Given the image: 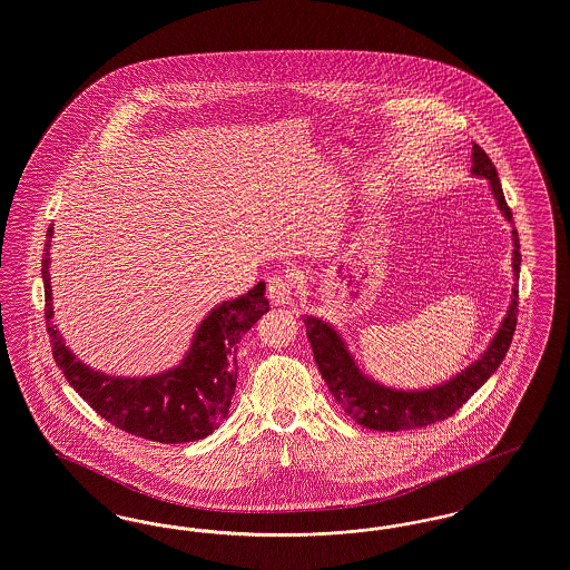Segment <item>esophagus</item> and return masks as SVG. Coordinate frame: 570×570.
<instances>
[{"mask_svg":"<svg viewBox=\"0 0 570 570\" xmlns=\"http://www.w3.org/2000/svg\"><path fill=\"white\" fill-rule=\"evenodd\" d=\"M293 291H295L293 279L286 277V275H275V277L269 279V284H267V297H269L273 305H286V303H291Z\"/></svg>","mask_w":570,"mask_h":570,"instance_id":"obj_1","label":"esophagus"}]
</instances>
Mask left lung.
<instances>
[{"label": "left lung", "mask_w": 570, "mask_h": 570, "mask_svg": "<svg viewBox=\"0 0 570 570\" xmlns=\"http://www.w3.org/2000/svg\"><path fill=\"white\" fill-rule=\"evenodd\" d=\"M472 177L488 179L491 194L500 214L513 224V214L504 200V191L498 179V170L489 160L488 154L474 142L472 145ZM513 233V295L507 307V316L491 337L488 348L468 367H463L453 379L444 380L428 389H395L367 376L354 354L348 351V342L342 333L326 323L325 318L307 316L303 318L307 328V340L312 344L316 365L325 379L326 386L342 410L353 416L358 425L376 432H400L432 425L435 421L449 419L460 410L500 367L509 346L513 342L517 325V298H519V235Z\"/></svg>", "instance_id": "obj_1"}]
</instances>
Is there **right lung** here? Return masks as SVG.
Masks as SVG:
<instances>
[{
  "mask_svg": "<svg viewBox=\"0 0 570 570\" xmlns=\"http://www.w3.org/2000/svg\"><path fill=\"white\" fill-rule=\"evenodd\" d=\"M51 237L47 230L42 282L45 316L57 367L70 386L102 419L128 434L164 444L194 442L214 434L228 416L237 386V344L269 312L265 282L230 301H222L200 321L184 358L154 376H115L82 363L66 346L53 323Z\"/></svg>",
  "mask_w": 570,
  "mask_h": 570,
  "instance_id": "obj_1",
  "label": "right lung"
}]
</instances>
